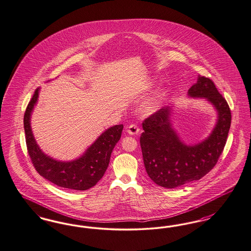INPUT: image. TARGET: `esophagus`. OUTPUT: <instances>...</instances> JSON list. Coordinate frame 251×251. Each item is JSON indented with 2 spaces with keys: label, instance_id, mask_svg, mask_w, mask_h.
Masks as SVG:
<instances>
[{
  "label": "esophagus",
  "instance_id": "esophagus-1",
  "mask_svg": "<svg viewBox=\"0 0 251 251\" xmlns=\"http://www.w3.org/2000/svg\"><path fill=\"white\" fill-rule=\"evenodd\" d=\"M139 127L137 126V125H135V124H130L128 126V129H127V131H128V133L129 134H131V135H134V134H137L138 132H139Z\"/></svg>",
  "mask_w": 251,
  "mask_h": 251
}]
</instances>
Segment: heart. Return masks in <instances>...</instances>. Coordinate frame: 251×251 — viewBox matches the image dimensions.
Here are the masks:
<instances>
[{
	"instance_id": "heart-1",
	"label": "heart",
	"mask_w": 251,
	"mask_h": 251,
	"mask_svg": "<svg viewBox=\"0 0 251 251\" xmlns=\"http://www.w3.org/2000/svg\"><path fill=\"white\" fill-rule=\"evenodd\" d=\"M161 98H162L161 94H158V95L154 96L153 98H151V100H149V101H147V102L144 104L143 111L146 112V113H150L151 111L156 109V108L158 107V105L160 104V102H161Z\"/></svg>"
}]
</instances>
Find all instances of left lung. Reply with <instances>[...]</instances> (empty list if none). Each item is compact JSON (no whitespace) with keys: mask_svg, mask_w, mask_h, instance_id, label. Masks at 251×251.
Masks as SVG:
<instances>
[{"mask_svg":"<svg viewBox=\"0 0 251 251\" xmlns=\"http://www.w3.org/2000/svg\"><path fill=\"white\" fill-rule=\"evenodd\" d=\"M191 97L205 98L218 111V122L201 144L184 145L171 127L170 108H161L143 121L140 146L146 171L159 186L167 189L199 180L217 164L231 127L229 104L209 77L199 76L189 90Z\"/></svg>","mask_w":251,"mask_h":251,"instance_id":"left-lung-1","label":"left lung"}]
</instances>
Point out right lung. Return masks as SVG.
<instances>
[{
	"label": "right lung",
	"instance_id": "1",
	"mask_svg": "<svg viewBox=\"0 0 251 251\" xmlns=\"http://www.w3.org/2000/svg\"><path fill=\"white\" fill-rule=\"evenodd\" d=\"M38 90H34L23 120L27 151L35 170L60 188L86 191L95 186L108 167L111 153L121 139L123 125H116L105 130L78 160L70 162L55 161L41 151L30 129V113L38 98Z\"/></svg>",
	"mask_w": 251,
	"mask_h": 251
}]
</instances>
